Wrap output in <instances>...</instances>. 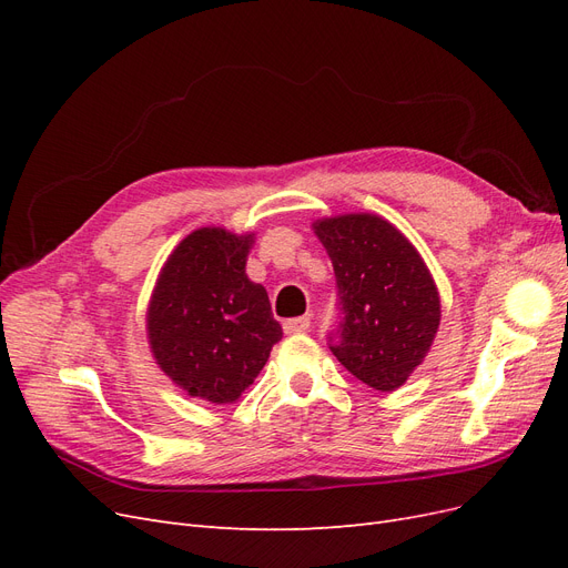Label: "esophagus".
Wrapping results in <instances>:
<instances>
[{
	"label": "esophagus",
	"mask_w": 568,
	"mask_h": 568,
	"mask_svg": "<svg viewBox=\"0 0 568 568\" xmlns=\"http://www.w3.org/2000/svg\"><path fill=\"white\" fill-rule=\"evenodd\" d=\"M311 329V317H294L284 322V332L286 334H303Z\"/></svg>",
	"instance_id": "1"
}]
</instances>
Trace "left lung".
<instances>
[{"label":"left lung","mask_w":568,"mask_h":568,"mask_svg":"<svg viewBox=\"0 0 568 568\" xmlns=\"http://www.w3.org/2000/svg\"><path fill=\"white\" fill-rule=\"evenodd\" d=\"M332 257L338 322L329 351L359 382L395 390L432 348L440 298L422 255L390 222L341 215L315 222Z\"/></svg>","instance_id":"obj_1"}]
</instances>
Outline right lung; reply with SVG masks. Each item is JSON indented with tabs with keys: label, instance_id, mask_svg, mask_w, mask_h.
<instances>
[{
	"label": "right lung",
	"instance_id": "obj_1",
	"mask_svg": "<svg viewBox=\"0 0 568 568\" xmlns=\"http://www.w3.org/2000/svg\"><path fill=\"white\" fill-rule=\"evenodd\" d=\"M251 234H189L168 257L149 305V341L161 369L189 395L232 403L265 367L282 324L267 291L246 277Z\"/></svg>",
	"mask_w": 568,
	"mask_h": 568
}]
</instances>
